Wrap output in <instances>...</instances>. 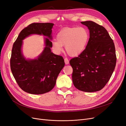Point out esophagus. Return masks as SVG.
I'll use <instances>...</instances> for the list:
<instances>
[{
    "mask_svg": "<svg viewBox=\"0 0 126 126\" xmlns=\"http://www.w3.org/2000/svg\"><path fill=\"white\" fill-rule=\"evenodd\" d=\"M64 63H65V64H69V60H68V59L67 58H64Z\"/></svg>",
    "mask_w": 126,
    "mask_h": 126,
    "instance_id": "34e87169",
    "label": "esophagus"
}]
</instances>
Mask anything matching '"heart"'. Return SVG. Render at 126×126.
Masks as SVG:
<instances>
[{"label": "heart", "instance_id": "obj_1", "mask_svg": "<svg viewBox=\"0 0 126 126\" xmlns=\"http://www.w3.org/2000/svg\"><path fill=\"white\" fill-rule=\"evenodd\" d=\"M57 40L52 42L51 47L57 54L66 51L71 56H77L84 51L89 39V32L83 27L65 28L61 30L56 36Z\"/></svg>", "mask_w": 126, "mask_h": 126}]
</instances>
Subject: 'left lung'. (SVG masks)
Listing matches in <instances>:
<instances>
[{
    "instance_id": "obj_1",
    "label": "left lung",
    "mask_w": 126,
    "mask_h": 126,
    "mask_svg": "<svg viewBox=\"0 0 126 126\" xmlns=\"http://www.w3.org/2000/svg\"><path fill=\"white\" fill-rule=\"evenodd\" d=\"M81 23L88 27L90 38L84 51L69 62L73 69L72 82L79 90L95 92L105 86L115 69V44L103 26L91 21Z\"/></svg>"
}]
</instances>
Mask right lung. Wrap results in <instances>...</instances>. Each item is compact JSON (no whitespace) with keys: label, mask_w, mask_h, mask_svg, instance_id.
Listing matches in <instances>:
<instances>
[{"label":"right lung","mask_w":126,"mask_h":126,"mask_svg":"<svg viewBox=\"0 0 126 126\" xmlns=\"http://www.w3.org/2000/svg\"><path fill=\"white\" fill-rule=\"evenodd\" d=\"M52 23H32L22 29L13 45L10 68L18 86L26 93L40 94L51 90L64 66L63 57L51 51V41L46 38L45 48L38 58L26 60L22 55V40L31 34L47 36L51 39Z\"/></svg>","instance_id":"right-lung-1"}]
</instances>
